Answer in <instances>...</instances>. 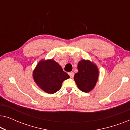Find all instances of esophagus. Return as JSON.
I'll return each mask as SVG.
<instances>
[{"label":"esophagus","instance_id":"esophagus-1","mask_svg":"<svg viewBox=\"0 0 130 130\" xmlns=\"http://www.w3.org/2000/svg\"><path fill=\"white\" fill-rule=\"evenodd\" d=\"M69 76H70V78H73L74 77V73L73 72L69 73Z\"/></svg>","mask_w":130,"mask_h":130}]
</instances>
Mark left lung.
I'll return each mask as SVG.
<instances>
[{"mask_svg":"<svg viewBox=\"0 0 130 130\" xmlns=\"http://www.w3.org/2000/svg\"><path fill=\"white\" fill-rule=\"evenodd\" d=\"M78 72L74 74V80L81 91L88 93L95 88L99 77L96 65L88 60H82L77 65Z\"/></svg>","mask_w":130,"mask_h":130,"instance_id":"8db88e82","label":"left lung"}]
</instances>
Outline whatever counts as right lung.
<instances>
[{
  "label": "right lung",
  "instance_id": "right-lung-1",
  "mask_svg": "<svg viewBox=\"0 0 130 130\" xmlns=\"http://www.w3.org/2000/svg\"><path fill=\"white\" fill-rule=\"evenodd\" d=\"M33 78L41 89L53 94L61 88L63 82L70 76L53 59L41 60L33 71Z\"/></svg>",
  "mask_w": 130,
  "mask_h": 130
}]
</instances>
